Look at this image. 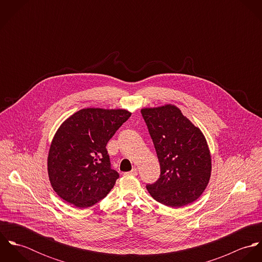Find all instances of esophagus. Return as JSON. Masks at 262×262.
Masks as SVG:
<instances>
[{"instance_id": "1", "label": "esophagus", "mask_w": 262, "mask_h": 262, "mask_svg": "<svg viewBox=\"0 0 262 262\" xmlns=\"http://www.w3.org/2000/svg\"><path fill=\"white\" fill-rule=\"evenodd\" d=\"M125 174H127V176H137V174H138V170H137V168H136V167H134L131 171H129V172H125Z\"/></svg>"}]
</instances>
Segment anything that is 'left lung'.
I'll list each match as a JSON object with an SVG mask.
<instances>
[{
  "label": "left lung",
  "mask_w": 262,
  "mask_h": 262,
  "mask_svg": "<svg viewBox=\"0 0 262 262\" xmlns=\"http://www.w3.org/2000/svg\"><path fill=\"white\" fill-rule=\"evenodd\" d=\"M141 114L160 165L159 179L147 190L168 207L192 203L208 186L212 170L204 134L173 105L144 108Z\"/></svg>",
  "instance_id": "1"
}]
</instances>
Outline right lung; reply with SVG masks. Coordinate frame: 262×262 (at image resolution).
Returning <instances> with one entry per match:
<instances>
[{
  "label": "right lung",
  "mask_w": 262,
  "mask_h": 262,
  "mask_svg": "<svg viewBox=\"0 0 262 262\" xmlns=\"http://www.w3.org/2000/svg\"><path fill=\"white\" fill-rule=\"evenodd\" d=\"M131 113L82 109L67 119L55 133L47 158L50 184L66 202L77 208L94 206L115 186L107 143Z\"/></svg>",
  "instance_id": "obj_1"
}]
</instances>
